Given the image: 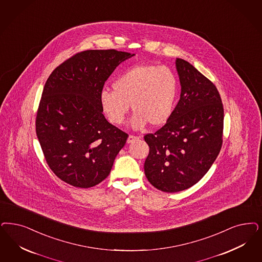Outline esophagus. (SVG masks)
I'll list each match as a JSON object with an SVG mask.
<instances>
[{
    "mask_svg": "<svg viewBox=\"0 0 262 262\" xmlns=\"http://www.w3.org/2000/svg\"><path fill=\"white\" fill-rule=\"evenodd\" d=\"M137 139H138V137H137V136H129L128 137H127V140H126V142H127V143H133L134 141H136V140H137Z\"/></svg>",
    "mask_w": 262,
    "mask_h": 262,
    "instance_id": "esophagus-1",
    "label": "esophagus"
}]
</instances>
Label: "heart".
Listing matches in <instances>:
<instances>
[{
  "instance_id": "heart-1",
  "label": "heart",
  "mask_w": 262,
  "mask_h": 262,
  "mask_svg": "<svg viewBox=\"0 0 262 262\" xmlns=\"http://www.w3.org/2000/svg\"><path fill=\"white\" fill-rule=\"evenodd\" d=\"M113 91H101L99 101L103 113L114 125L125 122L132 104L136 129L164 125L171 117L178 95V79L167 67L139 64L118 75Z\"/></svg>"
}]
</instances>
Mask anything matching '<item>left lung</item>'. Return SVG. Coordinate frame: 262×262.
<instances>
[{
    "label": "left lung",
    "mask_w": 262,
    "mask_h": 262,
    "mask_svg": "<svg viewBox=\"0 0 262 262\" xmlns=\"http://www.w3.org/2000/svg\"><path fill=\"white\" fill-rule=\"evenodd\" d=\"M180 99L165 125L144 136L150 151L145 175L158 190L177 192L196 184L221 151L224 106L216 86L183 59H176Z\"/></svg>",
    "instance_id": "8db88e82"
}]
</instances>
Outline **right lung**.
<instances>
[{"mask_svg": "<svg viewBox=\"0 0 262 262\" xmlns=\"http://www.w3.org/2000/svg\"><path fill=\"white\" fill-rule=\"evenodd\" d=\"M134 55L82 51L57 67L46 81L36 136L50 169L73 187L87 189L104 180L126 144L127 134L102 114L99 95L116 67Z\"/></svg>", "mask_w": 262, "mask_h": 262, "instance_id": "obj_1", "label": "right lung"}]
</instances>
